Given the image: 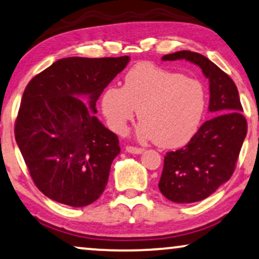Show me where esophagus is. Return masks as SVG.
<instances>
[{
    "label": "esophagus",
    "mask_w": 259,
    "mask_h": 259,
    "mask_svg": "<svg viewBox=\"0 0 259 259\" xmlns=\"http://www.w3.org/2000/svg\"><path fill=\"white\" fill-rule=\"evenodd\" d=\"M125 150L126 152H129V154H142V152L144 151V149L142 148H137V147H131V145H126L125 147Z\"/></svg>",
    "instance_id": "1"
}]
</instances>
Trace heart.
I'll return each mask as SVG.
<instances>
[{
  "instance_id": "b5f03b06",
  "label": "heart",
  "mask_w": 259,
  "mask_h": 259,
  "mask_svg": "<svg viewBox=\"0 0 259 259\" xmlns=\"http://www.w3.org/2000/svg\"><path fill=\"white\" fill-rule=\"evenodd\" d=\"M205 88L196 78L150 62L134 65L123 87L110 85L102 96V110L112 131L123 134L138 109V137L162 148L187 144L201 124Z\"/></svg>"
}]
</instances>
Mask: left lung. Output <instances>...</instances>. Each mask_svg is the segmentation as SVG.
Returning <instances> with one entry per match:
<instances>
[{"label":"left lung","mask_w":259,"mask_h":259,"mask_svg":"<svg viewBox=\"0 0 259 259\" xmlns=\"http://www.w3.org/2000/svg\"><path fill=\"white\" fill-rule=\"evenodd\" d=\"M162 60H187L197 64L209 78V111L216 116L203 123L185 147L166 152L158 183L163 196L171 202H198L230 180L246 136L247 123L242 115L235 82L209 58L182 50L164 55Z\"/></svg>","instance_id":"left-lung-1"}]
</instances>
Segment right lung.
I'll list each match as a JSON object with an SVG mask.
<instances>
[{"label": "right lung", "instance_id": "add662e5", "mask_svg": "<svg viewBox=\"0 0 259 259\" xmlns=\"http://www.w3.org/2000/svg\"><path fill=\"white\" fill-rule=\"evenodd\" d=\"M129 61L62 58L25 87L15 140L35 185L53 201L85 206L107 187L121 148L95 116L96 102Z\"/></svg>", "mask_w": 259, "mask_h": 259}]
</instances>
